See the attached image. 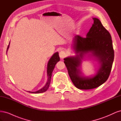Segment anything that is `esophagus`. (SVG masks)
<instances>
[{"mask_svg":"<svg viewBox=\"0 0 121 121\" xmlns=\"http://www.w3.org/2000/svg\"><path fill=\"white\" fill-rule=\"evenodd\" d=\"M67 56V53L65 52L64 50H61L59 53V56L60 58H64Z\"/></svg>","mask_w":121,"mask_h":121,"instance_id":"1","label":"esophagus"}]
</instances>
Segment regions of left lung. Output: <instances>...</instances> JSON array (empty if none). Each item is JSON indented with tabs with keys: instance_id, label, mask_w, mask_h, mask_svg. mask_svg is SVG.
I'll use <instances>...</instances> for the list:
<instances>
[{
	"instance_id": "1",
	"label": "left lung",
	"mask_w": 121,
	"mask_h": 121,
	"mask_svg": "<svg viewBox=\"0 0 121 121\" xmlns=\"http://www.w3.org/2000/svg\"><path fill=\"white\" fill-rule=\"evenodd\" d=\"M94 23L86 38L76 35L73 47L76 56L64 58L69 77L74 85L80 89L95 88L108 80L114 59L111 35L102 25L99 20L93 17ZM91 55L99 61L100 67L96 74L91 77L82 75L80 70L82 60L85 54Z\"/></svg>"
}]
</instances>
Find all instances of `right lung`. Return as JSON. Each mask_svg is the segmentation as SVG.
Listing matches in <instances>:
<instances>
[{
    "mask_svg": "<svg viewBox=\"0 0 121 121\" xmlns=\"http://www.w3.org/2000/svg\"><path fill=\"white\" fill-rule=\"evenodd\" d=\"M9 45H8V48H7V51H8L9 48ZM60 60V58L59 57V55H58V52H56V53H54L53 54V56L50 58V60L48 62V64H47V77H48V79H47V81L45 84V85L43 88H42L41 89H40V90L37 91H35V92H30V91H29V92L33 93H40L45 92V91L48 89L50 83L51 78H52L53 70L56 64L58 61H59Z\"/></svg>",
    "mask_w": 121,
    "mask_h": 121,
    "instance_id": "obj_1",
    "label": "right lung"
}]
</instances>
